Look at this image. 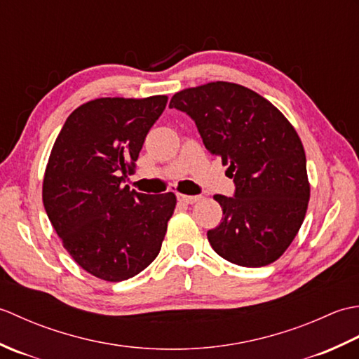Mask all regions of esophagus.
Instances as JSON below:
<instances>
[{"mask_svg": "<svg viewBox=\"0 0 359 359\" xmlns=\"http://www.w3.org/2000/svg\"><path fill=\"white\" fill-rule=\"evenodd\" d=\"M177 199L180 201V202H184V203H187V205H193V203H196V202H199L202 197L201 196H187V194H177Z\"/></svg>", "mask_w": 359, "mask_h": 359, "instance_id": "esophagus-1", "label": "esophagus"}]
</instances>
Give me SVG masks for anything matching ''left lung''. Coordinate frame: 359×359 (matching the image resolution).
<instances>
[{"instance_id":"8db88e82","label":"left lung","mask_w":359,"mask_h":359,"mask_svg":"<svg viewBox=\"0 0 359 359\" xmlns=\"http://www.w3.org/2000/svg\"><path fill=\"white\" fill-rule=\"evenodd\" d=\"M170 108L196 121L205 148L222 157L234 197L216 194L224 220L207 233L228 262L264 266L284 255L306 217V151L293 125L255 90L211 81L175 93Z\"/></svg>"}]
</instances>
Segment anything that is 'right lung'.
Instances as JSON below:
<instances>
[{
  "instance_id": "obj_1",
  "label": "right lung",
  "mask_w": 359,
  "mask_h": 359,
  "mask_svg": "<svg viewBox=\"0 0 359 359\" xmlns=\"http://www.w3.org/2000/svg\"><path fill=\"white\" fill-rule=\"evenodd\" d=\"M166 95L103 97L79 106L53 143L43 179V203L63 247L93 276L120 282L157 257L174 193L143 194L121 185Z\"/></svg>"
}]
</instances>
